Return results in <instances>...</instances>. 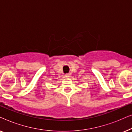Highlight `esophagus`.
Instances as JSON below:
<instances>
[{
	"mask_svg": "<svg viewBox=\"0 0 132 132\" xmlns=\"http://www.w3.org/2000/svg\"><path fill=\"white\" fill-rule=\"evenodd\" d=\"M70 76V74H66L65 75V77H69Z\"/></svg>",
	"mask_w": 132,
	"mask_h": 132,
	"instance_id": "34e87169",
	"label": "esophagus"
}]
</instances>
